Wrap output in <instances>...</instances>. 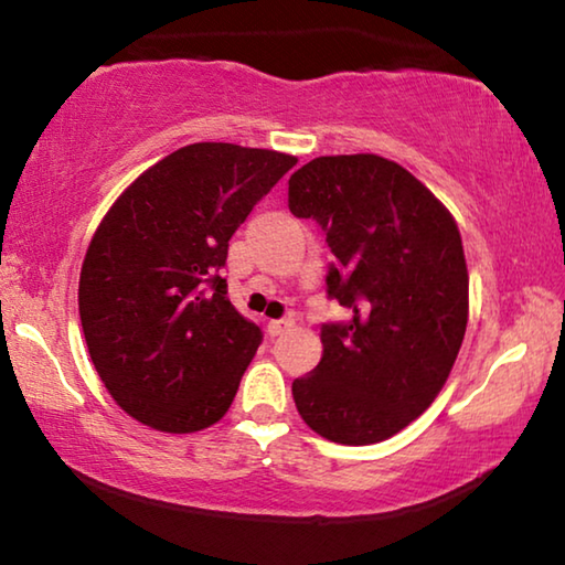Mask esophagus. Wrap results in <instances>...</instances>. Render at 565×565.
I'll return each instance as SVG.
<instances>
[{"label": "esophagus", "instance_id": "34e87169", "mask_svg": "<svg viewBox=\"0 0 565 565\" xmlns=\"http://www.w3.org/2000/svg\"><path fill=\"white\" fill-rule=\"evenodd\" d=\"M294 327V319H271L266 323V331H269V337H279V333L289 331Z\"/></svg>", "mask_w": 565, "mask_h": 565}]
</instances>
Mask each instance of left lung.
I'll return each mask as SVG.
<instances>
[{
	"label": "left lung",
	"mask_w": 565,
	"mask_h": 565,
	"mask_svg": "<svg viewBox=\"0 0 565 565\" xmlns=\"http://www.w3.org/2000/svg\"><path fill=\"white\" fill-rule=\"evenodd\" d=\"M294 216L327 234V294L351 311L323 323V353L291 394L311 431L386 441L434 404L468 321V271L448 209L396 161L319 157L289 179Z\"/></svg>",
	"instance_id": "left-lung-1"
}]
</instances>
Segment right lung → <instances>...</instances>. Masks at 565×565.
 <instances>
[{
  "label": "right lung",
  "mask_w": 565,
  "mask_h": 565,
  "mask_svg": "<svg viewBox=\"0 0 565 565\" xmlns=\"http://www.w3.org/2000/svg\"><path fill=\"white\" fill-rule=\"evenodd\" d=\"M296 157L181 147L124 189L92 236L79 319L94 369L131 418L194 434L222 418L262 343L226 296L228 238Z\"/></svg>",
  "instance_id": "1"
}]
</instances>
